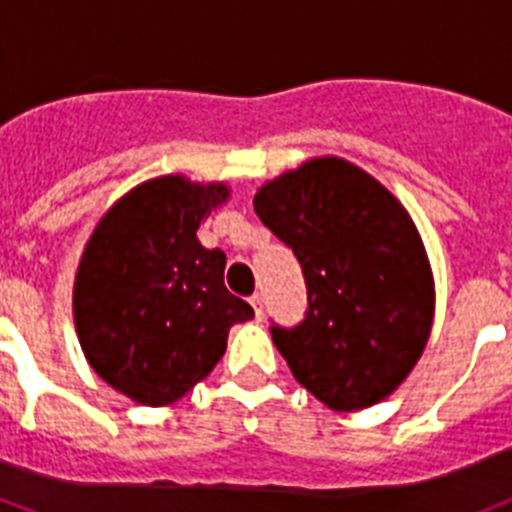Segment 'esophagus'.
Listing matches in <instances>:
<instances>
[{
	"instance_id": "34e87169",
	"label": "esophagus",
	"mask_w": 512,
	"mask_h": 512,
	"mask_svg": "<svg viewBox=\"0 0 512 512\" xmlns=\"http://www.w3.org/2000/svg\"><path fill=\"white\" fill-rule=\"evenodd\" d=\"M249 304H252V309H255L257 320H260V317H263V296H260V294H252V296H249Z\"/></svg>"
}]
</instances>
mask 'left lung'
I'll return each instance as SVG.
<instances>
[{
    "label": "left lung",
    "instance_id": "1",
    "mask_svg": "<svg viewBox=\"0 0 512 512\" xmlns=\"http://www.w3.org/2000/svg\"><path fill=\"white\" fill-rule=\"evenodd\" d=\"M255 213L307 283V317L270 328L296 382L333 411L388 398L435 322V276L409 210L356 163L320 156L265 182Z\"/></svg>",
    "mask_w": 512,
    "mask_h": 512
}]
</instances>
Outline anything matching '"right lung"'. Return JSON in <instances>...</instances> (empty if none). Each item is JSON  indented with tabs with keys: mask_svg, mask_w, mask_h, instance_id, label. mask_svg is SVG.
<instances>
[{
	"mask_svg": "<svg viewBox=\"0 0 512 512\" xmlns=\"http://www.w3.org/2000/svg\"><path fill=\"white\" fill-rule=\"evenodd\" d=\"M229 197L226 182L156 176L119 197L85 244L72 286L77 341L130 401H179L221 362L231 325L255 317L223 286L226 255L197 239Z\"/></svg>",
	"mask_w": 512,
	"mask_h": 512,
	"instance_id": "1",
	"label": "right lung"
}]
</instances>
